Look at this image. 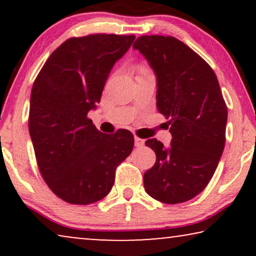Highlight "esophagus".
I'll list each match as a JSON object with an SVG mask.
<instances>
[{
	"label": "esophagus",
	"instance_id": "1",
	"mask_svg": "<svg viewBox=\"0 0 256 256\" xmlns=\"http://www.w3.org/2000/svg\"><path fill=\"white\" fill-rule=\"evenodd\" d=\"M135 146H144V140L140 138L138 136H135Z\"/></svg>",
	"mask_w": 256,
	"mask_h": 256
}]
</instances>
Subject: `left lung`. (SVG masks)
<instances>
[{"mask_svg": "<svg viewBox=\"0 0 256 256\" xmlns=\"http://www.w3.org/2000/svg\"><path fill=\"white\" fill-rule=\"evenodd\" d=\"M157 79L156 106L168 118L171 144L156 138L146 146L156 162L143 176L150 197L180 204L200 194L211 180L225 148L227 106L211 66L171 36H141L132 44Z\"/></svg>", "mask_w": 256, "mask_h": 256, "instance_id": "8db88e82", "label": "left lung"}]
</instances>
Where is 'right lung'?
<instances>
[{
	"mask_svg": "<svg viewBox=\"0 0 256 256\" xmlns=\"http://www.w3.org/2000/svg\"><path fill=\"white\" fill-rule=\"evenodd\" d=\"M134 40V34H107L68 38L34 82L29 132L38 169L50 190L68 204L88 205L106 197L115 170L134 146L127 129L104 134L87 118L115 62Z\"/></svg>",
	"mask_w": 256,
	"mask_h": 256,
	"instance_id": "right-lung-1",
	"label": "right lung"
}]
</instances>
